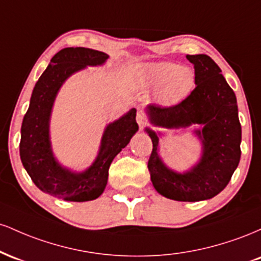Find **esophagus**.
<instances>
[{"mask_svg": "<svg viewBox=\"0 0 261 261\" xmlns=\"http://www.w3.org/2000/svg\"><path fill=\"white\" fill-rule=\"evenodd\" d=\"M136 121H137V124L140 125V127H143V126H145V125H147V122H148L147 118H146V115L142 112L137 113Z\"/></svg>", "mask_w": 261, "mask_h": 261, "instance_id": "34e87169", "label": "esophagus"}]
</instances>
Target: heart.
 Instances as JSON below:
<instances>
[{
    "mask_svg": "<svg viewBox=\"0 0 261 261\" xmlns=\"http://www.w3.org/2000/svg\"><path fill=\"white\" fill-rule=\"evenodd\" d=\"M143 88L157 89V98L162 104L173 106L188 98L196 85L193 68L174 62H157L146 65L140 72Z\"/></svg>",
    "mask_w": 261,
    "mask_h": 261,
    "instance_id": "1",
    "label": "heart"
}]
</instances>
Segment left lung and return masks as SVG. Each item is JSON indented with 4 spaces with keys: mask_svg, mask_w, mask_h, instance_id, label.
<instances>
[{
    "mask_svg": "<svg viewBox=\"0 0 261 261\" xmlns=\"http://www.w3.org/2000/svg\"><path fill=\"white\" fill-rule=\"evenodd\" d=\"M194 64L196 87L191 94L172 107L151 104L149 120L155 126L180 127L203 125L196 131L203 143L201 161L190 172L178 174L162 163L157 154L158 136L147 130L152 140L148 170L161 195L176 201H201L216 196L227 187L241 160L242 127L237 98L210 56L187 55Z\"/></svg>",
    "mask_w": 261,
    "mask_h": 261,
    "instance_id": "8db88e82",
    "label": "left lung"
}]
</instances>
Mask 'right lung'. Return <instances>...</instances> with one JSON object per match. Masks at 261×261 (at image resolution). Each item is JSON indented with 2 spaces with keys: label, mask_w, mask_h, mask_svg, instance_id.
Masks as SVG:
<instances>
[{
  "label": "right lung",
  "mask_w": 261,
  "mask_h": 261,
  "mask_svg": "<svg viewBox=\"0 0 261 261\" xmlns=\"http://www.w3.org/2000/svg\"><path fill=\"white\" fill-rule=\"evenodd\" d=\"M107 59V54L98 50L65 47L53 56L33 89L20 128V160L34 184L58 199L85 202L99 197L106 189L113 160L139 130L136 109L108 125L97 160L91 168L80 174L64 169L54 158L49 141V119L56 93L73 72L86 66L101 65Z\"/></svg>",
  "instance_id": "1"
}]
</instances>
